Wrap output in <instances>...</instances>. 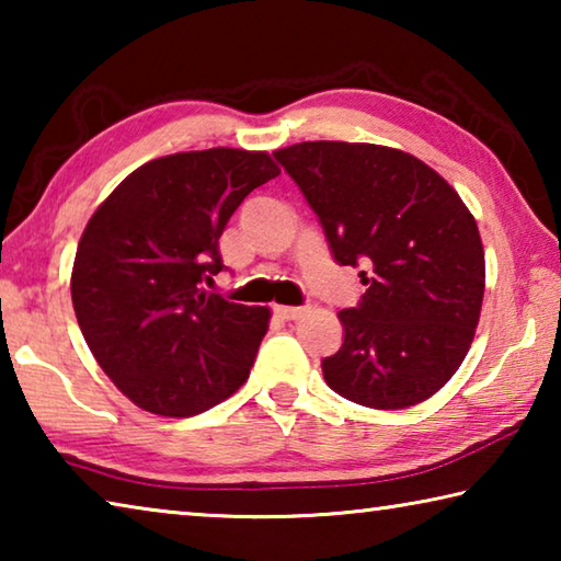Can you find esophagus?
<instances>
[{
    "instance_id": "1",
    "label": "esophagus",
    "mask_w": 561,
    "mask_h": 561,
    "mask_svg": "<svg viewBox=\"0 0 561 561\" xmlns=\"http://www.w3.org/2000/svg\"><path fill=\"white\" fill-rule=\"evenodd\" d=\"M274 314L287 321H294L307 314V307H284V304H277V307H274Z\"/></svg>"
}]
</instances>
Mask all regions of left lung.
Instances as JSON below:
<instances>
[{"instance_id":"8db88e82","label":"left lung","mask_w":561,"mask_h":561,"mask_svg":"<svg viewBox=\"0 0 561 561\" xmlns=\"http://www.w3.org/2000/svg\"><path fill=\"white\" fill-rule=\"evenodd\" d=\"M317 213L334 260L358 262L366 294L339 311L344 344L324 358L331 391L398 411L428 401L468 356L485 294V250L468 205L398 148L307 140L274 150Z\"/></svg>"}]
</instances>
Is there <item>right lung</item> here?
<instances>
[{
	"label": "right lung",
	"mask_w": 561,
	"mask_h": 561,
	"mask_svg": "<svg viewBox=\"0 0 561 561\" xmlns=\"http://www.w3.org/2000/svg\"><path fill=\"white\" fill-rule=\"evenodd\" d=\"M277 175L264 150L173 153L133 170L91 215L71 270L73 311L103 374L144 411L197 415L250 378L272 311L203 284L222 272L232 213Z\"/></svg>",
	"instance_id": "1"
}]
</instances>
